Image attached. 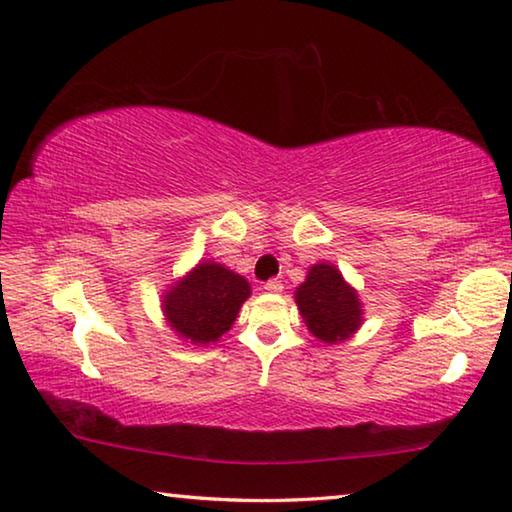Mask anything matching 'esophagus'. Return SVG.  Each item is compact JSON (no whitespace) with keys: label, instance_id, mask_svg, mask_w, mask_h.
Here are the masks:
<instances>
[{"label":"esophagus","instance_id":"34e87169","mask_svg":"<svg viewBox=\"0 0 512 512\" xmlns=\"http://www.w3.org/2000/svg\"><path fill=\"white\" fill-rule=\"evenodd\" d=\"M282 289H285V287H282V282H280V280H269V282H264V291H269V294H280Z\"/></svg>","mask_w":512,"mask_h":512}]
</instances>
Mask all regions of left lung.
I'll list each match as a JSON object with an SVG mask.
<instances>
[{
	"mask_svg": "<svg viewBox=\"0 0 512 512\" xmlns=\"http://www.w3.org/2000/svg\"><path fill=\"white\" fill-rule=\"evenodd\" d=\"M294 298L307 330L323 344L346 342L364 321L358 289L348 285L335 264L319 262L310 266Z\"/></svg>",
	"mask_w": 512,
	"mask_h": 512,
	"instance_id": "obj_1",
	"label": "left lung"
}]
</instances>
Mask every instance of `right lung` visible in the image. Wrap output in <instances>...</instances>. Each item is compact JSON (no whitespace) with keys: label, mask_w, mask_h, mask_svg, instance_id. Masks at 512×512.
Wrapping results in <instances>:
<instances>
[{"label":"right lung","mask_w":512,"mask_h":512,"mask_svg":"<svg viewBox=\"0 0 512 512\" xmlns=\"http://www.w3.org/2000/svg\"><path fill=\"white\" fill-rule=\"evenodd\" d=\"M248 296L250 285L243 275L225 269L214 259H202L168 285L161 296V312L182 342L209 346L232 328Z\"/></svg>","instance_id":"add662e5"}]
</instances>
